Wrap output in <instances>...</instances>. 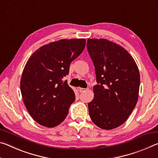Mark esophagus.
<instances>
[{"mask_svg":"<svg viewBox=\"0 0 158 158\" xmlns=\"http://www.w3.org/2000/svg\"><path fill=\"white\" fill-rule=\"evenodd\" d=\"M78 89H79V90L81 93H82V92H84V91H85V90H89V88H86V89H84V88H78Z\"/></svg>","mask_w":158,"mask_h":158,"instance_id":"obj_1","label":"esophagus"}]
</instances>
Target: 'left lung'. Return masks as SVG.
Instances as JSON below:
<instances>
[{"label":"left lung","mask_w":158,"mask_h":158,"mask_svg":"<svg viewBox=\"0 0 158 158\" xmlns=\"http://www.w3.org/2000/svg\"><path fill=\"white\" fill-rule=\"evenodd\" d=\"M97 84L88 104L92 121L112 130L126 121L137 104L140 75L135 60L123 47L106 39H88Z\"/></svg>","instance_id":"left-lung-1"}]
</instances>
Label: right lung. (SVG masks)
<instances>
[{
	"label": "right lung",
	"mask_w": 158,
	"mask_h": 158,
	"mask_svg": "<svg viewBox=\"0 0 158 158\" xmlns=\"http://www.w3.org/2000/svg\"><path fill=\"white\" fill-rule=\"evenodd\" d=\"M85 45V39L60 40L41 47L28 60L21 92L28 111L39 124L53 127L65 119L75 95L63 78Z\"/></svg>",
	"instance_id": "1"
}]
</instances>
